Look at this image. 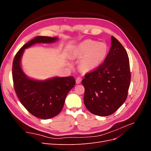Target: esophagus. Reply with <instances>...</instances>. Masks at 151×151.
I'll list each match as a JSON object with an SVG mask.
<instances>
[{"label": "esophagus", "instance_id": "esophagus-1", "mask_svg": "<svg viewBox=\"0 0 151 151\" xmlns=\"http://www.w3.org/2000/svg\"><path fill=\"white\" fill-rule=\"evenodd\" d=\"M81 81H82L81 78H80V77H77V79H76V84H80V83H81Z\"/></svg>", "mask_w": 151, "mask_h": 151}]
</instances>
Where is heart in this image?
<instances>
[{"label": "heart", "instance_id": "b5f03b06", "mask_svg": "<svg viewBox=\"0 0 151 151\" xmlns=\"http://www.w3.org/2000/svg\"><path fill=\"white\" fill-rule=\"evenodd\" d=\"M108 52L106 43L91 40H84L73 49V56L82 59L79 62L81 69L88 72L97 68L104 60Z\"/></svg>", "mask_w": 151, "mask_h": 151}]
</instances>
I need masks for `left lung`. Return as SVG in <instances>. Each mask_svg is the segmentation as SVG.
Here are the masks:
<instances>
[{"label":"left lung","mask_w":151,"mask_h":151,"mask_svg":"<svg viewBox=\"0 0 151 151\" xmlns=\"http://www.w3.org/2000/svg\"><path fill=\"white\" fill-rule=\"evenodd\" d=\"M111 40L110 50L102 65L82 81L86 107L101 116L111 115L125 103L131 79L127 51L114 36Z\"/></svg>","instance_id":"8db88e82"}]
</instances>
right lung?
<instances>
[{"instance_id": "obj_1", "label": "right lung", "mask_w": 151, "mask_h": 151, "mask_svg": "<svg viewBox=\"0 0 151 151\" xmlns=\"http://www.w3.org/2000/svg\"><path fill=\"white\" fill-rule=\"evenodd\" d=\"M58 40L57 37L36 36L21 47L13 61L12 78L17 97L27 110L41 119H50L60 113L76 81L73 76H57L44 81L30 78L22 69L21 58L25 49L33 45L52 43Z\"/></svg>"}]
</instances>
